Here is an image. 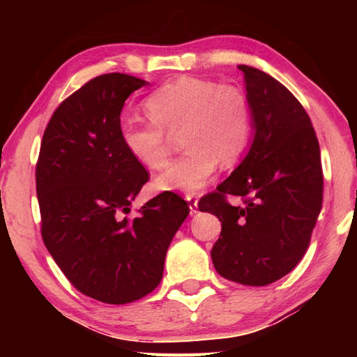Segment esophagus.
Masks as SVG:
<instances>
[{
	"mask_svg": "<svg viewBox=\"0 0 357 357\" xmlns=\"http://www.w3.org/2000/svg\"><path fill=\"white\" fill-rule=\"evenodd\" d=\"M185 199L188 202V207H190V215L198 213V198H196V195H187Z\"/></svg>",
	"mask_w": 357,
	"mask_h": 357,
	"instance_id": "34e87169",
	"label": "esophagus"
}]
</instances>
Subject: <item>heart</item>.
<instances>
[{"instance_id": "1", "label": "heart", "mask_w": 357, "mask_h": 357, "mask_svg": "<svg viewBox=\"0 0 357 357\" xmlns=\"http://www.w3.org/2000/svg\"><path fill=\"white\" fill-rule=\"evenodd\" d=\"M144 107L149 121L126 119L119 128L133 159L151 170L161 169L170 136L181 132L187 150L155 179L158 190L198 192L213 176L218 161L234 164L252 139V104L238 86L183 75L150 93Z\"/></svg>"}]
</instances>
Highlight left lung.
Segmentation results:
<instances>
[{
    "label": "left lung",
    "mask_w": 357,
    "mask_h": 357,
    "mask_svg": "<svg viewBox=\"0 0 357 357\" xmlns=\"http://www.w3.org/2000/svg\"><path fill=\"white\" fill-rule=\"evenodd\" d=\"M244 73L253 113L247 156L199 210L222 222L211 261L222 278L262 287L288 275L305 255L322 208L321 150L302 104L278 79L250 66ZM238 195L243 206L226 202Z\"/></svg>",
    "instance_id": "obj_1"
}]
</instances>
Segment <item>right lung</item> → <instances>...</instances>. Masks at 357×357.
<instances>
[{
	"mask_svg": "<svg viewBox=\"0 0 357 357\" xmlns=\"http://www.w3.org/2000/svg\"><path fill=\"white\" fill-rule=\"evenodd\" d=\"M147 84L126 73L86 82L53 112L36 162L44 245L78 291L105 304L155 290L190 211L179 195L164 192L128 216L149 172L121 141L119 116Z\"/></svg>",
	"mask_w": 357,
	"mask_h": 357,
	"instance_id": "1",
	"label": "right lung"
}]
</instances>
